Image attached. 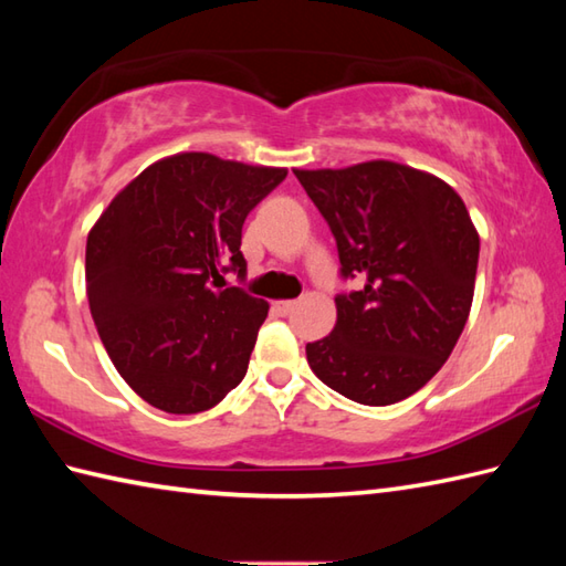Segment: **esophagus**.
Returning <instances> with one entry per match:
<instances>
[{
  "label": "esophagus",
  "mask_w": 566,
  "mask_h": 566,
  "mask_svg": "<svg viewBox=\"0 0 566 566\" xmlns=\"http://www.w3.org/2000/svg\"><path fill=\"white\" fill-rule=\"evenodd\" d=\"M296 306V302H274V311L276 314H290V311Z\"/></svg>",
  "instance_id": "1"
}]
</instances>
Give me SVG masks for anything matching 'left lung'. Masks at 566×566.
Returning <instances> with one entry per match:
<instances>
[{
  "label": "left lung",
  "mask_w": 566,
  "mask_h": 566,
  "mask_svg": "<svg viewBox=\"0 0 566 566\" xmlns=\"http://www.w3.org/2000/svg\"><path fill=\"white\" fill-rule=\"evenodd\" d=\"M338 243L331 335L306 345L314 375L365 406L403 401L448 363L472 308L479 233L440 177L391 160L294 170Z\"/></svg>",
  "instance_id": "left-lung-1"
}]
</instances>
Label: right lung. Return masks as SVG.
Masks as SVG:
<instances>
[{"label": "right lung", "instance_id": "1", "mask_svg": "<svg viewBox=\"0 0 566 566\" xmlns=\"http://www.w3.org/2000/svg\"><path fill=\"white\" fill-rule=\"evenodd\" d=\"M284 167L177 153L146 167L87 235L90 311L118 375L165 413L213 408L243 381L270 304L245 276L248 213Z\"/></svg>", "mask_w": 566, "mask_h": 566}]
</instances>
